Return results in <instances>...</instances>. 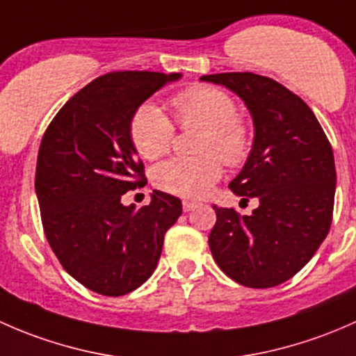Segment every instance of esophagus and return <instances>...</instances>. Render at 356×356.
Wrapping results in <instances>:
<instances>
[{
    "mask_svg": "<svg viewBox=\"0 0 356 356\" xmlns=\"http://www.w3.org/2000/svg\"><path fill=\"white\" fill-rule=\"evenodd\" d=\"M183 211L185 212H190V211H193V209H195V202H190V200H183Z\"/></svg>",
    "mask_w": 356,
    "mask_h": 356,
    "instance_id": "34e87169",
    "label": "esophagus"
}]
</instances>
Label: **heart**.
Wrapping results in <instances>:
<instances>
[{
  "label": "heart",
  "instance_id": "obj_1",
  "mask_svg": "<svg viewBox=\"0 0 356 356\" xmlns=\"http://www.w3.org/2000/svg\"><path fill=\"white\" fill-rule=\"evenodd\" d=\"M171 108L181 128H202L197 151L202 156L173 157L157 164L152 181L163 192L181 199H202L222 175V163L238 168L252 151V124L238 115L236 101L214 86H192L171 97ZM130 140L145 159H157L171 149L173 122L154 102H144L130 118Z\"/></svg>",
  "mask_w": 356,
  "mask_h": 356
}]
</instances>
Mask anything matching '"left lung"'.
Returning <instances> with one entry per match:
<instances>
[{
    "instance_id": "1",
    "label": "left lung",
    "mask_w": 356,
    "mask_h": 356,
    "mask_svg": "<svg viewBox=\"0 0 356 356\" xmlns=\"http://www.w3.org/2000/svg\"><path fill=\"white\" fill-rule=\"evenodd\" d=\"M238 94L250 109L255 138L229 188L259 207L241 216L216 207L209 247L222 273L248 288H273L295 276L332 222V147L312 109L269 76L250 72L204 75Z\"/></svg>"
}]
</instances>
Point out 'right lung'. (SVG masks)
<instances>
[{
    "instance_id": "add662e5",
    "label": "right lung",
    "mask_w": 356,
    "mask_h": 356,
    "mask_svg": "<svg viewBox=\"0 0 356 356\" xmlns=\"http://www.w3.org/2000/svg\"><path fill=\"white\" fill-rule=\"evenodd\" d=\"M179 73L111 72L80 89L46 128L35 193L49 247L80 284L122 296L151 277L181 200L154 192L124 207L122 195L145 179L130 140L135 109Z\"/></svg>"
}]
</instances>
